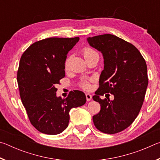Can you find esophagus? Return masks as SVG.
Instances as JSON below:
<instances>
[{
	"label": "esophagus",
	"instance_id": "obj_1",
	"mask_svg": "<svg viewBox=\"0 0 160 160\" xmlns=\"http://www.w3.org/2000/svg\"><path fill=\"white\" fill-rule=\"evenodd\" d=\"M85 96H86V99H87V101H90V100L92 99V95L90 94H89V93H86L85 94Z\"/></svg>",
	"mask_w": 160,
	"mask_h": 160
}]
</instances>
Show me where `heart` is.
I'll return each instance as SVG.
<instances>
[{
	"label": "heart",
	"instance_id": "b5f03b06",
	"mask_svg": "<svg viewBox=\"0 0 160 160\" xmlns=\"http://www.w3.org/2000/svg\"><path fill=\"white\" fill-rule=\"evenodd\" d=\"M82 51L83 56H84V57H85V58H87V57H88V56L94 55V54H97V53L95 51H94V49H92V48H90V47H85V48H83V49H82ZM70 60V56H68L66 60H65V62H64V68H65V69H67L68 68ZM82 87H83V88H86V89H88V88H90V85H89V83H88L87 82H85L82 84Z\"/></svg>",
	"mask_w": 160,
	"mask_h": 160
}]
</instances>
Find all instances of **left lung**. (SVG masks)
<instances>
[{"label":"left lung","mask_w":160,"mask_h":160,"mask_svg":"<svg viewBox=\"0 0 160 160\" xmlns=\"http://www.w3.org/2000/svg\"><path fill=\"white\" fill-rule=\"evenodd\" d=\"M88 42L101 51L104 60L99 88L92 97L101 109L93 116V122L102 132L117 133L133 122L141 109L148 85L147 65L135 46L115 35L88 37ZM107 93L115 99L100 98Z\"/></svg>","instance_id":"8db88e82"}]
</instances>
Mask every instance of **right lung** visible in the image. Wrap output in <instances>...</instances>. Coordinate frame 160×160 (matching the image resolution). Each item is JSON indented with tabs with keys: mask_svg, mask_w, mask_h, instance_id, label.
<instances>
[{
	"mask_svg": "<svg viewBox=\"0 0 160 160\" xmlns=\"http://www.w3.org/2000/svg\"><path fill=\"white\" fill-rule=\"evenodd\" d=\"M79 37H51L29 46L22 53L17 80L22 102L29 121L42 133L57 135L68 126L72 108L86 102L84 92L70 91L66 98L56 97L55 88L65 77L64 62Z\"/></svg>",
	"mask_w": 160,
	"mask_h": 160,
	"instance_id": "obj_1",
	"label": "right lung"
}]
</instances>
